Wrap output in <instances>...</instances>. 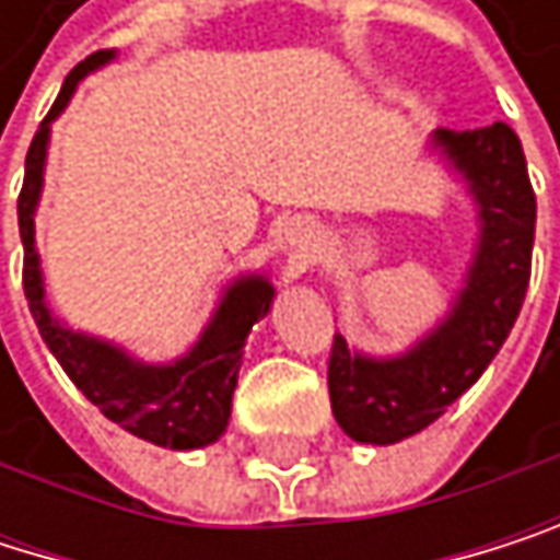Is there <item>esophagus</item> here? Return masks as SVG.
I'll list each match as a JSON object with an SVG mask.
<instances>
[{
    "label": "esophagus",
    "mask_w": 560,
    "mask_h": 560,
    "mask_svg": "<svg viewBox=\"0 0 560 560\" xmlns=\"http://www.w3.org/2000/svg\"><path fill=\"white\" fill-rule=\"evenodd\" d=\"M283 244H287V250H290V257H293L296 264H306V260L316 254L319 231H316V224H313L310 218H293V221H287V228H283Z\"/></svg>",
    "instance_id": "obj_1"
}]
</instances>
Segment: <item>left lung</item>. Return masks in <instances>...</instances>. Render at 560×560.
Here are the masks:
<instances>
[{
  "instance_id": "8db88e82",
  "label": "left lung",
  "mask_w": 560,
  "mask_h": 560,
  "mask_svg": "<svg viewBox=\"0 0 560 560\" xmlns=\"http://www.w3.org/2000/svg\"><path fill=\"white\" fill-rule=\"evenodd\" d=\"M429 148L465 184L478 237L448 313L396 357L332 339L329 402L339 429L366 445L402 442L432 425L499 357L525 303L535 247V190L518 135L495 121L432 131Z\"/></svg>"
}]
</instances>
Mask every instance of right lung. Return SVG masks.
I'll return each mask as SVG.
<instances>
[{
  "instance_id": "obj_1",
  "label": "right lung",
  "mask_w": 560,
  "mask_h": 560,
  "mask_svg": "<svg viewBox=\"0 0 560 560\" xmlns=\"http://www.w3.org/2000/svg\"><path fill=\"white\" fill-rule=\"evenodd\" d=\"M115 48H102L79 61L68 72L51 112L38 125L32 148L25 154V184L19 194V234L25 247V300L35 316V326L51 349V357L112 422L125 432L174 452L203 448L218 442L231 422V399L237 389L244 342L257 319L270 313L277 296L267 273H241L231 280L218 300V310L200 329L197 342L184 357L171 363H144L125 346L72 329L58 319L45 300V277L35 247V211L45 184V158L51 141V121L68 108L79 82L102 65L115 61Z\"/></svg>"
}]
</instances>
